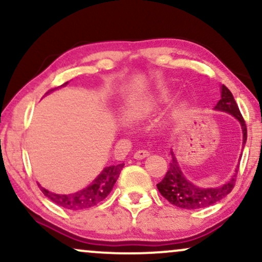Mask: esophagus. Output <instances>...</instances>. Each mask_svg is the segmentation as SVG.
I'll use <instances>...</instances> for the list:
<instances>
[{
    "mask_svg": "<svg viewBox=\"0 0 262 262\" xmlns=\"http://www.w3.org/2000/svg\"><path fill=\"white\" fill-rule=\"evenodd\" d=\"M150 152L148 150H138V151L134 152V159H137V160H141V159L146 158V156H149Z\"/></svg>",
    "mask_w": 262,
    "mask_h": 262,
    "instance_id": "esophagus-1",
    "label": "esophagus"
}]
</instances>
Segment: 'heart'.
I'll return each instance as SVG.
<instances>
[{"label": "heart", "mask_w": 262, "mask_h": 262, "mask_svg": "<svg viewBox=\"0 0 262 262\" xmlns=\"http://www.w3.org/2000/svg\"><path fill=\"white\" fill-rule=\"evenodd\" d=\"M169 97H170L169 93H161L160 97H159V98H156V100H152V101L148 102V103L143 104V106L139 108V113L143 114V113L150 112V111H152L156 106H158V103H161V102H166L167 100H169Z\"/></svg>", "instance_id": "b5f03b06"}]
</instances>
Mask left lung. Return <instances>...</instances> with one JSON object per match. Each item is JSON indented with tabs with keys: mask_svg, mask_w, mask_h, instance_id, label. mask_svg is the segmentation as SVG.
Here are the masks:
<instances>
[{
	"mask_svg": "<svg viewBox=\"0 0 262 262\" xmlns=\"http://www.w3.org/2000/svg\"><path fill=\"white\" fill-rule=\"evenodd\" d=\"M221 90L222 98L215 104L214 110L229 113L239 121L243 130V148H244L246 143V137H248L244 118H243L239 107H237L236 102L234 100L233 95H231L229 90L224 85H222ZM171 155H172V160L170 162L169 170H167L166 175L162 179V181L159 182L156 186H158V189L161 193V196L166 198L173 206L185 209H198L212 206V204L223 200L228 193H230L234 185H235L236 173L239 166L236 167L235 173L231 176L229 181L225 182L223 186H219V187L214 188H203L193 185V183L186 179L181 169H180L175 154L171 151Z\"/></svg>",
	"mask_w": 262,
	"mask_h": 262,
	"instance_id": "1",
	"label": "left lung"
}]
</instances>
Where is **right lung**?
I'll list each match as a JSON object with an SVG mask.
<instances>
[{"label":"right lung","instance_id":"right-lung-1","mask_svg":"<svg viewBox=\"0 0 262 262\" xmlns=\"http://www.w3.org/2000/svg\"><path fill=\"white\" fill-rule=\"evenodd\" d=\"M65 85H68V82H65L61 86ZM52 91H54V89L48 91L47 93ZM123 166H124V164L104 167L100 175L96 177L87 187L81 189V191L75 192V193L59 194L54 193V192H49L48 189L41 187L40 185H39V187H40L45 197H48L50 201H53L54 203L58 204L60 207H64V208L70 210L87 209L97 206L98 203H101L110 194L117 179L119 177Z\"/></svg>","mask_w":262,"mask_h":262}]
</instances>
